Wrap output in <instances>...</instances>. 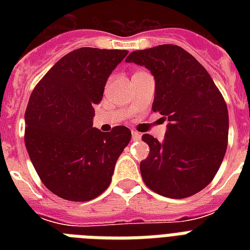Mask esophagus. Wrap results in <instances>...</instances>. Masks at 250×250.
<instances>
[{
    "mask_svg": "<svg viewBox=\"0 0 250 250\" xmlns=\"http://www.w3.org/2000/svg\"><path fill=\"white\" fill-rule=\"evenodd\" d=\"M141 133H139L137 131H132V139L133 140H140Z\"/></svg>",
    "mask_w": 250,
    "mask_h": 250,
    "instance_id": "esophagus-1",
    "label": "esophagus"
}]
</instances>
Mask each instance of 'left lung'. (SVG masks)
<instances>
[{
    "instance_id": "1",
    "label": "left lung",
    "mask_w": 250,
    "mask_h": 250,
    "mask_svg": "<svg viewBox=\"0 0 250 250\" xmlns=\"http://www.w3.org/2000/svg\"><path fill=\"white\" fill-rule=\"evenodd\" d=\"M125 62L150 70L156 80L153 111L168 122L162 141L145 133L150 148L140 162L143 180L156 193L186 198L209 184L225 158L229 110L205 67L178 45L136 50Z\"/></svg>"
}]
</instances>
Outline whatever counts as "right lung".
<instances>
[{
	"label": "right lung",
	"instance_id": "obj_1",
	"mask_svg": "<svg viewBox=\"0 0 250 250\" xmlns=\"http://www.w3.org/2000/svg\"><path fill=\"white\" fill-rule=\"evenodd\" d=\"M127 50L80 48L62 57L29 97L24 143L41 182L61 198L89 201L109 187L114 167L131 140L117 125L93 127V106Z\"/></svg>",
	"mask_w": 250,
	"mask_h": 250
}]
</instances>
